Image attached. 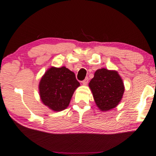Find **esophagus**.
<instances>
[{
	"label": "esophagus",
	"mask_w": 156,
	"mask_h": 156,
	"mask_svg": "<svg viewBox=\"0 0 156 156\" xmlns=\"http://www.w3.org/2000/svg\"><path fill=\"white\" fill-rule=\"evenodd\" d=\"M88 82H89V78L87 77L83 82H82V83H83V85H87L88 83Z\"/></svg>",
	"instance_id": "esophagus-1"
}]
</instances>
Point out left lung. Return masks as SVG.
I'll list each match as a JSON object with an SVG mask.
<instances>
[{
    "label": "left lung",
    "instance_id": "8db88e82",
    "mask_svg": "<svg viewBox=\"0 0 156 156\" xmlns=\"http://www.w3.org/2000/svg\"><path fill=\"white\" fill-rule=\"evenodd\" d=\"M89 87L97 107L102 112L116 107L125 91L123 81L118 72L105 68L96 71Z\"/></svg>",
    "mask_w": 156,
    "mask_h": 156
}]
</instances>
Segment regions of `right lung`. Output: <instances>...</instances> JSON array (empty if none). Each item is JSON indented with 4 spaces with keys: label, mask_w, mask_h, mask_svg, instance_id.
Here are the masks:
<instances>
[{
    "label": "right lung",
    "mask_w": 156,
    "mask_h": 156,
    "mask_svg": "<svg viewBox=\"0 0 156 156\" xmlns=\"http://www.w3.org/2000/svg\"><path fill=\"white\" fill-rule=\"evenodd\" d=\"M79 86L80 83L72 71L65 67H51L44 73L39 83L41 101L50 109L60 112L69 106Z\"/></svg>",
    "instance_id": "obj_1"
}]
</instances>
